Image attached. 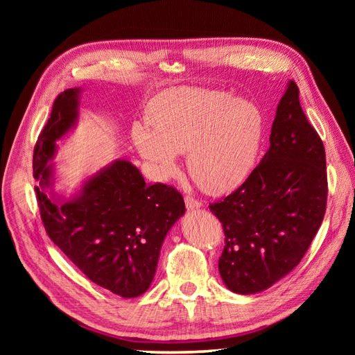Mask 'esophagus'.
<instances>
[{"label": "esophagus", "instance_id": "obj_1", "mask_svg": "<svg viewBox=\"0 0 355 355\" xmlns=\"http://www.w3.org/2000/svg\"><path fill=\"white\" fill-rule=\"evenodd\" d=\"M185 204H187V209H189V210H192V209H200V207L202 206L200 200H197V198H194V197H189V196L185 197Z\"/></svg>", "mask_w": 355, "mask_h": 355}]
</instances>
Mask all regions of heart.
<instances>
[{
    "label": "heart",
    "instance_id": "b5f03b06",
    "mask_svg": "<svg viewBox=\"0 0 355 355\" xmlns=\"http://www.w3.org/2000/svg\"><path fill=\"white\" fill-rule=\"evenodd\" d=\"M153 128L133 125L137 151L159 179L178 171V154H188L192 180L209 194L239 188L259 157L265 118L252 101L225 92H168L149 110Z\"/></svg>",
    "mask_w": 355,
    "mask_h": 355
}]
</instances>
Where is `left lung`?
I'll return each instance as SVG.
<instances>
[{
  "mask_svg": "<svg viewBox=\"0 0 355 355\" xmlns=\"http://www.w3.org/2000/svg\"><path fill=\"white\" fill-rule=\"evenodd\" d=\"M326 153L288 81L277 106L270 149L244 184L210 204L225 232L219 274L231 292L271 287L300 262L323 222Z\"/></svg>",
  "mask_w": 355,
  "mask_h": 355,
  "instance_id": "obj_1",
  "label": "left lung"
}]
</instances>
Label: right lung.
Segmentation results:
<instances>
[{
    "instance_id": "right-lung-1",
    "label": "right lung",
    "mask_w": 355,
    "mask_h": 355,
    "mask_svg": "<svg viewBox=\"0 0 355 355\" xmlns=\"http://www.w3.org/2000/svg\"><path fill=\"white\" fill-rule=\"evenodd\" d=\"M81 89L62 92L34 149L37 201L51 241L93 283L123 297L151 286L167 232L184 216L173 187L148 185L130 161L115 159L84 182L78 194L53 191L56 142L78 120Z\"/></svg>"
}]
</instances>
